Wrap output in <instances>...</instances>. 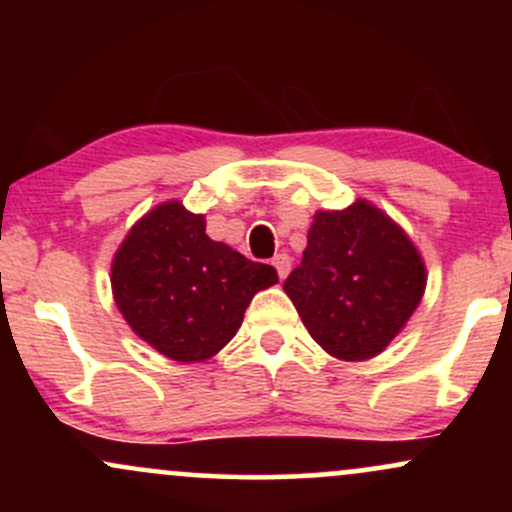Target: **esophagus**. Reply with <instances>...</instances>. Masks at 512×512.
Listing matches in <instances>:
<instances>
[{
    "label": "esophagus",
    "instance_id": "obj_1",
    "mask_svg": "<svg viewBox=\"0 0 512 512\" xmlns=\"http://www.w3.org/2000/svg\"><path fill=\"white\" fill-rule=\"evenodd\" d=\"M272 264L276 267V274H279V279H286L291 272V257L286 255V252H281V255H274Z\"/></svg>",
    "mask_w": 512,
    "mask_h": 512
}]
</instances>
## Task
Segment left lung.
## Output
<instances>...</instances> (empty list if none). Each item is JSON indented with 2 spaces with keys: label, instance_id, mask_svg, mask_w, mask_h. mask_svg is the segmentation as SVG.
<instances>
[{
  "label": "left lung",
  "instance_id": "8db88e82",
  "mask_svg": "<svg viewBox=\"0 0 512 512\" xmlns=\"http://www.w3.org/2000/svg\"><path fill=\"white\" fill-rule=\"evenodd\" d=\"M424 289L426 267L416 245L366 199L342 211H317L303 260L284 281L310 337L342 361L385 351Z\"/></svg>",
  "mask_w": 512,
  "mask_h": 512
}]
</instances>
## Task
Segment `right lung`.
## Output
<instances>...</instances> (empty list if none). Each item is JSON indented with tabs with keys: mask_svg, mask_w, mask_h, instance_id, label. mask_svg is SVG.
Returning <instances> with one entry per match:
<instances>
[{
	"mask_svg": "<svg viewBox=\"0 0 512 512\" xmlns=\"http://www.w3.org/2000/svg\"><path fill=\"white\" fill-rule=\"evenodd\" d=\"M279 276L207 236L204 214L163 202L129 228L110 267L117 308L137 337L180 363L207 361L236 337L245 308Z\"/></svg>",
	"mask_w": 512,
	"mask_h": 512,
	"instance_id": "obj_1",
	"label": "right lung"
}]
</instances>
